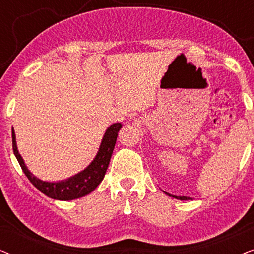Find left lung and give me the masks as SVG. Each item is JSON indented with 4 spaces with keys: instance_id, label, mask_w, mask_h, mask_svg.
<instances>
[{
    "instance_id": "obj_1",
    "label": "left lung",
    "mask_w": 254,
    "mask_h": 254,
    "mask_svg": "<svg viewBox=\"0 0 254 254\" xmlns=\"http://www.w3.org/2000/svg\"><path fill=\"white\" fill-rule=\"evenodd\" d=\"M166 195H169V196H172V197H175V199H178V200H190V197H189V196H177V195H172V194H170V193H166V192H164Z\"/></svg>"
}]
</instances>
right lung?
I'll use <instances>...</instances> for the list:
<instances>
[{
    "label": "right lung",
    "instance_id": "add662e5",
    "mask_svg": "<svg viewBox=\"0 0 254 254\" xmlns=\"http://www.w3.org/2000/svg\"><path fill=\"white\" fill-rule=\"evenodd\" d=\"M121 127H123V125L120 123L111 125L104 134L102 143L99 145V149L93 161L81 172L76 173V175L64 180H59V182H46V180L38 178L27 169L25 162H24L18 149H17L16 134L12 128L13 154H15L23 172L33 184V186L37 187L41 193L54 200H75L88 195L102 183L104 177H105L106 170L109 168L111 156H112L114 145L117 142L118 133H119Z\"/></svg>",
    "mask_w": 254,
    "mask_h": 254
}]
</instances>
